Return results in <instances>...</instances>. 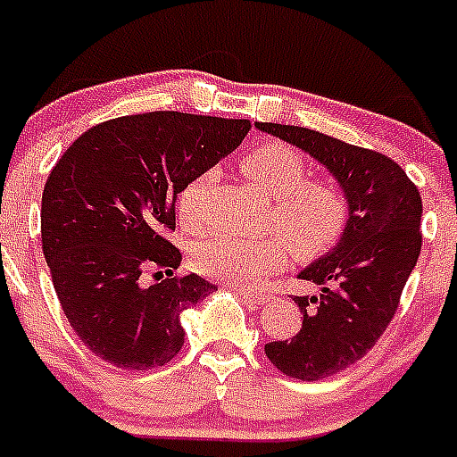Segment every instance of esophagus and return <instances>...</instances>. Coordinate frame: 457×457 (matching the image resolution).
<instances>
[{"mask_svg":"<svg viewBox=\"0 0 457 457\" xmlns=\"http://www.w3.org/2000/svg\"><path fill=\"white\" fill-rule=\"evenodd\" d=\"M238 296L245 298L247 303H252V305H265V303H270V296L267 294H258V292H245V289H237Z\"/></svg>","mask_w":457,"mask_h":457,"instance_id":"esophagus-1","label":"esophagus"}]
</instances>
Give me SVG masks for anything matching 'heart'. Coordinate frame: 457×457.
Segmentation results:
<instances>
[{"label":"heart","instance_id":"heart-1","mask_svg":"<svg viewBox=\"0 0 457 457\" xmlns=\"http://www.w3.org/2000/svg\"><path fill=\"white\" fill-rule=\"evenodd\" d=\"M247 179L274 196V225L286 232L265 238L214 234L192 252V267L207 278L234 287H252L287 265L292 252L316 258L338 243L349 220L347 192L334 179H305L307 165L296 150L278 141L252 147L241 159ZM207 177H196L179 192L177 216L186 229L201 225Z\"/></svg>","mask_w":457,"mask_h":457}]
</instances>
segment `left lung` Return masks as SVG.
Masks as SVG:
<instances>
[{
	"instance_id": "1",
	"label": "left lung",
	"mask_w": 457,
	"mask_h": 457,
	"mask_svg": "<svg viewBox=\"0 0 457 457\" xmlns=\"http://www.w3.org/2000/svg\"><path fill=\"white\" fill-rule=\"evenodd\" d=\"M254 126L325 165L352 207L338 245L298 274L320 289L316 296H294L303 314L301 331L292 340L265 345L267 358L285 376L320 380L361 361L398 310L422 247L420 192L380 152L310 128Z\"/></svg>"
}]
</instances>
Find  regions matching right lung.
<instances>
[{"label":"right lung","mask_w":457,"mask_h":457,"mask_svg":"<svg viewBox=\"0 0 457 457\" xmlns=\"http://www.w3.org/2000/svg\"><path fill=\"white\" fill-rule=\"evenodd\" d=\"M250 128L172 110L132 114L90 128L57 161L41 195V245L63 314L101 361L141 371L183 347L181 314L216 287L187 274L145 288L138 276L181 265L165 238L179 192Z\"/></svg>","instance_id":"1"}]
</instances>
